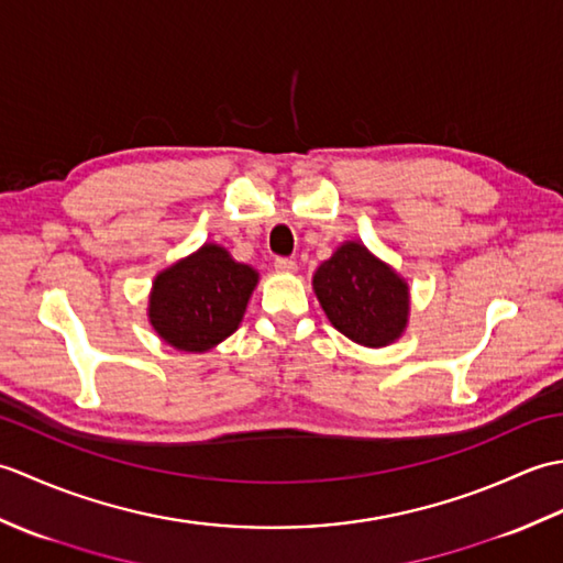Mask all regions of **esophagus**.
<instances>
[{
  "label": "esophagus",
  "instance_id": "obj_1",
  "mask_svg": "<svg viewBox=\"0 0 563 563\" xmlns=\"http://www.w3.org/2000/svg\"><path fill=\"white\" fill-rule=\"evenodd\" d=\"M275 271H278V273H295L297 263L292 258L280 256V258H275Z\"/></svg>",
  "mask_w": 563,
  "mask_h": 563
}]
</instances>
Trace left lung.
<instances>
[{
	"label": "left lung",
	"instance_id": "8db88e82",
	"mask_svg": "<svg viewBox=\"0 0 563 563\" xmlns=\"http://www.w3.org/2000/svg\"><path fill=\"white\" fill-rule=\"evenodd\" d=\"M312 285L331 324L367 349L394 343L409 321V285L361 242L341 244Z\"/></svg>",
	"mask_w": 563,
	"mask_h": 563
}]
</instances>
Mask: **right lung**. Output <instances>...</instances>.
Segmentation results:
<instances>
[{"label":"right lung","instance_id":"1","mask_svg":"<svg viewBox=\"0 0 563 563\" xmlns=\"http://www.w3.org/2000/svg\"><path fill=\"white\" fill-rule=\"evenodd\" d=\"M258 273L220 244H202L154 278L150 324L176 351L206 353L239 329Z\"/></svg>","mask_w":563,"mask_h":563}]
</instances>
